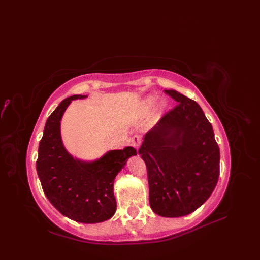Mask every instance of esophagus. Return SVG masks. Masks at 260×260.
<instances>
[{"instance_id":"obj_1","label":"esophagus","mask_w":260,"mask_h":260,"mask_svg":"<svg viewBox=\"0 0 260 260\" xmlns=\"http://www.w3.org/2000/svg\"><path fill=\"white\" fill-rule=\"evenodd\" d=\"M141 137L140 136H138V135H136V136H134V137L132 138V140H131V143H132V145L135 147V148H139L140 147V145H141Z\"/></svg>"}]
</instances>
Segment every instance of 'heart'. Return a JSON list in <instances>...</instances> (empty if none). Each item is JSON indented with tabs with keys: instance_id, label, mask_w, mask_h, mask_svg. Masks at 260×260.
<instances>
[{
	"instance_id": "obj_1",
	"label": "heart",
	"mask_w": 260,
	"mask_h": 260,
	"mask_svg": "<svg viewBox=\"0 0 260 260\" xmlns=\"http://www.w3.org/2000/svg\"><path fill=\"white\" fill-rule=\"evenodd\" d=\"M153 104H154V99H152V98L147 99L146 102H145V109H146V111H148V109L153 106Z\"/></svg>"
}]
</instances>
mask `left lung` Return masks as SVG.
I'll list each match as a JSON object with an SVG mask.
<instances>
[{
    "instance_id": "8db88e82",
    "label": "left lung",
    "mask_w": 260,
    "mask_h": 260,
    "mask_svg": "<svg viewBox=\"0 0 260 260\" xmlns=\"http://www.w3.org/2000/svg\"><path fill=\"white\" fill-rule=\"evenodd\" d=\"M165 92L178 104L145 134L138 153L147 168L152 210L162 217H181L213 193L220 152L198 103L173 89Z\"/></svg>"
}]
</instances>
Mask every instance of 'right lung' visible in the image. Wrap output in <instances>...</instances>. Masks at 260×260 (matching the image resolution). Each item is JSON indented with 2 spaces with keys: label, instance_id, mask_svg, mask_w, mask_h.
<instances>
[{
  "label": "right lung",
  "instance_id": "right-lung-1",
  "mask_svg": "<svg viewBox=\"0 0 260 260\" xmlns=\"http://www.w3.org/2000/svg\"><path fill=\"white\" fill-rule=\"evenodd\" d=\"M86 97L74 94L64 99L48 117L39 144L37 172L44 194L62 215L82 223H98L115 214L114 180L137 152L127 146L85 162L66 151L61 139V119L73 100Z\"/></svg>",
  "mask_w": 260,
  "mask_h": 260
}]
</instances>
